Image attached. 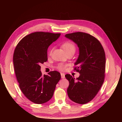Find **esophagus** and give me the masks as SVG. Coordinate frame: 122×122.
I'll return each instance as SVG.
<instances>
[{
  "mask_svg": "<svg viewBox=\"0 0 122 122\" xmlns=\"http://www.w3.org/2000/svg\"><path fill=\"white\" fill-rule=\"evenodd\" d=\"M61 78H62V79L65 78V74H64V73H61Z\"/></svg>",
  "mask_w": 122,
  "mask_h": 122,
  "instance_id": "1",
  "label": "esophagus"
}]
</instances>
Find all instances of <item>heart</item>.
<instances>
[{"label": "heart", "instance_id": "1", "mask_svg": "<svg viewBox=\"0 0 122 122\" xmlns=\"http://www.w3.org/2000/svg\"><path fill=\"white\" fill-rule=\"evenodd\" d=\"M61 46L63 48L64 51H65L66 54L72 53L74 54L76 50V46L71 41H66V42L62 43ZM58 68L59 70H62L65 68V66L62 64H60L58 66Z\"/></svg>", "mask_w": 122, "mask_h": 122}]
</instances>
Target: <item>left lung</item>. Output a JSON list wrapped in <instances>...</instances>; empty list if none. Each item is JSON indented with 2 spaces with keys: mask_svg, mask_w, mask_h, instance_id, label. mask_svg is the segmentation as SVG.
<instances>
[{
  "mask_svg": "<svg viewBox=\"0 0 122 122\" xmlns=\"http://www.w3.org/2000/svg\"><path fill=\"white\" fill-rule=\"evenodd\" d=\"M65 37L77 46L79 54L74 65L80 76L75 79L70 74L65 76L69 82L68 97L74 102L84 104L90 102L99 91L104 82L105 54L100 41L88 33H69Z\"/></svg>",
  "mask_w": 122,
  "mask_h": 122,
  "instance_id": "left-lung-1",
  "label": "left lung"
}]
</instances>
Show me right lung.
<instances>
[{
    "label": "right lung",
    "mask_w": 122,
    "mask_h": 122,
    "mask_svg": "<svg viewBox=\"0 0 122 122\" xmlns=\"http://www.w3.org/2000/svg\"><path fill=\"white\" fill-rule=\"evenodd\" d=\"M60 35L32 33L22 38L15 50L13 62L20 89L25 97L36 104H43L50 100L61 79L60 73L56 71L43 76L40 66L48 60V47Z\"/></svg>",
    "instance_id": "1"
}]
</instances>
